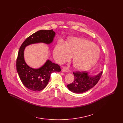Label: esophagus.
I'll use <instances>...</instances> for the list:
<instances>
[{"label": "esophagus", "instance_id": "1", "mask_svg": "<svg viewBox=\"0 0 123 123\" xmlns=\"http://www.w3.org/2000/svg\"><path fill=\"white\" fill-rule=\"evenodd\" d=\"M68 69L67 68V67H63V68L62 69V72H68Z\"/></svg>", "mask_w": 123, "mask_h": 123}]
</instances>
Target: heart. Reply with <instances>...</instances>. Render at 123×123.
<instances>
[{"mask_svg": "<svg viewBox=\"0 0 123 123\" xmlns=\"http://www.w3.org/2000/svg\"><path fill=\"white\" fill-rule=\"evenodd\" d=\"M53 55L55 60L60 64L69 60L73 56L74 68L78 71H85L97 63L99 58V51L97 47L90 41L72 37L66 43L57 44Z\"/></svg>", "mask_w": 123, "mask_h": 123, "instance_id": "obj_1", "label": "heart"}]
</instances>
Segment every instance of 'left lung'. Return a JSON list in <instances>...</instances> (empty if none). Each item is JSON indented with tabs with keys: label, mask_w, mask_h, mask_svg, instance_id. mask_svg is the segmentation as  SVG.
<instances>
[{
	"label": "left lung",
	"mask_w": 123,
	"mask_h": 123,
	"mask_svg": "<svg viewBox=\"0 0 123 123\" xmlns=\"http://www.w3.org/2000/svg\"><path fill=\"white\" fill-rule=\"evenodd\" d=\"M103 72L98 75L91 77L86 71L73 72L74 80L73 83L67 85L70 91L74 93H82L92 89L100 80Z\"/></svg>",
	"instance_id": "8db88e82"
}]
</instances>
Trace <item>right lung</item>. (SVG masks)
I'll return each mask as SVG.
<instances>
[{"label": "right lung", "instance_id": "add662e5", "mask_svg": "<svg viewBox=\"0 0 123 123\" xmlns=\"http://www.w3.org/2000/svg\"><path fill=\"white\" fill-rule=\"evenodd\" d=\"M55 33L52 30H40L31 34L26 39L21 45L16 59V70L23 84L28 89L38 92L47 86L51 74L60 72V66L48 60L45 64L38 69L30 67L24 59V50L30 44L44 43L47 44L53 41Z\"/></svg>", "mask_w": 123, "mask_h": 123}]
</instances>
